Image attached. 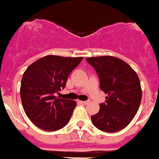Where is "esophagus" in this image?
<instances>
[{
  "mask_svg": "<svg viewBox=\"0 0 159 159\" xmlns=\"http://www.w3.org/2000/svg\"><path fill=\"white\" fill-rule=\"evenodd\" d=\"M80 103L83 105H86V104H88V101H80Z\"/></svg>",
  "mask_w": 159,
  "mask_h": 159,
  "instance_id": "esophagus-1",
  "label": "esophagus"
}]
</instances>
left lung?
<instances>
[{
    "mask_svg": "<svg viewBox=\"0 0 159 159\" xmlns=\"http://www.w3.org/2000/svg\"><path fill=\"white\" fill-rule=\"evenodd\" d=\"M99 77L101 90L106 93L105 103L91 117L100 130L116 132L126 127L136 116L142 100L139 77L130 66L114 56L87 58Z\"/></svg>",
    "mask_w": 159,
    "mask_h": 159,
    "instance_id": "1",
    "label": "left lung"
}]
</instances>
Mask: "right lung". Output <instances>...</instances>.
<instances>
[{"mask_svg": "<svg viewBox=\"0 0 159 159\" xmlns=\"http://www.w3.org/2000/svg\"><path fill=\"white\" fill-rule=\"evenodd\" d=\"M83 57L43 56L27 68L22 77L20 96L26 115L42 130L54 131L70 120L76 101L60 98L56 93L64 89L68 76Z\"/></svg>", "mask_w": 159, "mask_h": 159, "instance_id": "add662e5", "label": "right lung"}]
</instances>
